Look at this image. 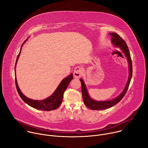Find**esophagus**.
Returning <instances> with one entry per match:
<instances>
[{"label":"esophagus","mask_w":148,"mask_h":148,"mask_svg":"<svg viewBox=\"0 0 148 148\" xmlns=\"http://www.w3.org/2000/svg\"><path fill=\"white\" fill-rule=\"evenodd\" d=\"M83 73H84L83 69L80 66H77L74 69V76L75 78H79L82 75Z\"/></svg>","instance_id":"obj_1"}]
</instances>
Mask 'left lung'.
Returning <instances> with one entry per match:
<instances>
[{
    "mask_svg": "<svg viewBox=\"0 0 148 148\" xmlns=\"http://www.w3.org/2000/svg\"><path fill=\"white\" fill-rule=\"evenodd\" d=\"M112 36V43L116 47H119L121 50L124 53L125 57L127 58L128 64H129V70H130V75L129 78L125 88H124L122 92L116 98L107 101H94L90 98L88 95V93L87 90V88L86 87L85 84H84L82 79H80V81L81 83V92L82 95L84 100V102L86 106L92 110H102L105 109H107L110 107L114 106L115 105L118 103L125 96V94L127 91L130 84L131 80V78L132 76V63L131 58V55L130 53V50L128 49V47L125 43V41L122 39L121 37H120L117 33H112L110 34Z\"/></svg>",
    "mask_w": 148,
    "mask_h": 148,
    "instance_id": "left-lung-1",
    "label": "left lung"
}]
</instances>
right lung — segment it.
Returning a JSON list of instances; mask_svg holds the SVG:
<instances>
[{"label":"right lung","instance_id":"1","mask_svg":"<svg viewBox=\"0 0 148 148\" xmlns=\"http://www.w3.org/2000/svg\"><path fill=\"white\" fill-rule=\"evenodd\" d=\"M26 41V40L25 41V42ZM22 46H23V44H22V46H21V49H22ZM20 51H21V50L20 51L18 54L17 57L14 68H16V63H17L18 58L20 56ZM73 79V74H71L69 76H68L67 77H66V78L62 80V81L60 82L59 86L57 88L56 90L50 97H49V98H47L45 99L41 100V101L33 100V99H29V98H27L26 97H25L22 94V92H21V91L20 90V89L18 88V84L17 82V79H16V77H15V84H16V87L17 92H18L19 96L20 97V98L22 99V100L24 102H25L27 104H28L29 105H30V107H32L34 108L40 110L50 111L57 109L61 105L62 101V98H63V95H64L65 91L66 90L67 88L68 87V86L69 85V83Z\"/></svg>","mask_w":148,"mask_h":148}]
</instances>
